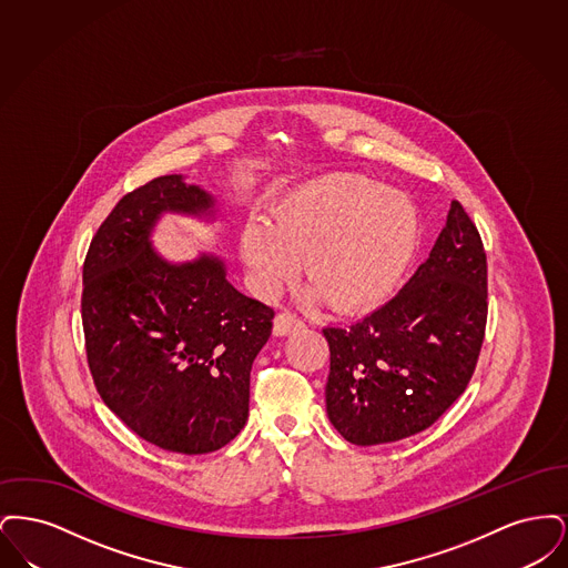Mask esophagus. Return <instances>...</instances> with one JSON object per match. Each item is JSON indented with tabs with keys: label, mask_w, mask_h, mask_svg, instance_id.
Wrapping results in <instances>:
<instances>
[{
	"label": "esophagus",
	"mask_w": 568,
	"mask_h": 568,
	"mask_svg": "<svg viewBox=\"0 0 568 568\" xmlns=\"http://www.w3.org/2000/svg\"><path fill=\"white\" fill-rule=\"evenodd\" d=\"M300 327H304V322L296 317L294 313H290V311H283V313H278L274 317V334L276 336H285V334L300 329Z\"/></svg>",
	"instance_id": "1"
}]
</instances>
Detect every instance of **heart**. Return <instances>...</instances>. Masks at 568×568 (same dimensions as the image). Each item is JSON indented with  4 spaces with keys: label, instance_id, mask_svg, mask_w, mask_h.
<instances>
[{
    "label": "heart",
    "instance_id": "b5f03b06",
    "mask_svg": "<svg viewBox=\"0 0 568 568\" xmlns=\"http://www.w3.org/2000/svg\"><path fill=\"white\" fill-rule=\"evenodd\" d=\"M419 243V213L398 190L336 172L302 183L272 206V223L251 219L244 262L264 290L302 272L325 302L343 313L377 306L403 278Z\"/></svg>",
    "mask_w": 568,
    "mask_h": 568
}]
</instances>
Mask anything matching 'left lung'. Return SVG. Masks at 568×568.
Returning a JSON list of instances; mask_svg holds the SVG:
<instances>
[{"label":"left lung","mask_w":568,"mask_h":568,"mask_svg":"<svg viewBox=\"0 0 568 568\" xmlns=\"http://www.w3.org/2000/svg\"><path fill=\"white\" fill-rule=\"evenodd\" d=\"M486 322V251L454 200L430 257L396 296L355 324L324 327L332 426L362 447L430 428L473 377Z\"/></svg>","instance_id":"left-lung-1"}]
</instances>
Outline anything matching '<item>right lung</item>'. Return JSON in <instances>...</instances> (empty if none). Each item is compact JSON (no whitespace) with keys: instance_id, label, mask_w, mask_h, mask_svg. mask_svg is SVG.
Masks as SVG:
<instances>
[{"instance_id":"right-lung-1","label":"right lung","mask_w":568,"mask_h":568,"mask_svg":"<svg viewBox=\"0 0 568 568\" xmlns=\"http://www.w3.org/2000/svg\"><path fill=\"white\" fill-rule=\"evenodd\" d=\"M211 206L179 174L158 176L116 202L82 264L84 349L100 398L142 440L187 456L243 430L251 366L274 320L227 283L216 257L174 266L151 248L163 211Z\"/></svg>"}]
</instances>
